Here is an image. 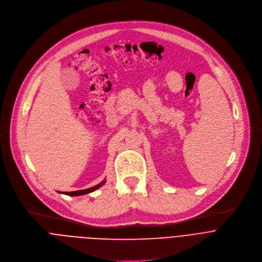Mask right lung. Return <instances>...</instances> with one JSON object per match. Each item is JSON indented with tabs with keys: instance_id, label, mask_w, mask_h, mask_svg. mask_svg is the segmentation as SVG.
<instances>
[{
	"instance_id": "add662e5",
	"label": "right lung",
	"mask_w": 262,
	"mask_h": 262,
	"mask_svg": "<svg viewBox=\"0 0 262 262\" xmlns=\"http://www.w3.org/2000/svg\"><path fill=\"white\" fill-rule=\"evenodd\" d=\"M104 184H105V181L101 182L100 184L92 187V188H89V189H84V190H79V191H73V192H60V193H63V194H66V195H70V196H79V195H83V194H88V193H91L97 189H99L100 187H102Z\"/></svg>"
}]
</instances>
